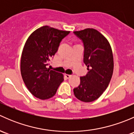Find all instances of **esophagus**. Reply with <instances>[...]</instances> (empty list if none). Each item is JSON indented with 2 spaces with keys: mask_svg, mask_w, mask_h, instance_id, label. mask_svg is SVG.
Masks as SVG:
<instances>
[{
  "mask_svg": "<svg viewBox=\"0 0 134 134\" xmlns=\"http://www.w3.org/2000/svg\"><path fill=\"white\" fill-rule=\"evenodd\" d=\"M64 76H65V77L66 78H67V79H68V78H71V75H67V74H65Z\"/></svg>",
  "mask_w": 134,
  "mask_h": 134,
  "instance_id": "esophagus-1",
  "label": "esophagus"
}]
</instances>
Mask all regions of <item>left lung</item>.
I'll return each instance as SVG.
<instances>
[{
	"label": "left lung",
	"instance_id": "obj_1",
	"mask_svg": "<svg viewBox=\"0 0 134 134\" xmlns=\"http://www.w3.org/2000/svg\"><path fill=\"white\" fill-rule=\"evenodd\" d=\"M74 33L84 44L83 62L88 72L80 77V83L73 90L80 100L91 102L99 98L107 89L113 71L111 47L107 39L94 28H86Z\"/></svg>",
	"mask_w": 134,
	"mask_h": 134
}]
</instances>
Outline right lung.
Instances as JSON below:
<instances>
[{"mask_svg": "<svg viewBox=\"0 0 134 134\" xmlns=\"http://www.w3.org/2000/svg\"><path fill=\"white\" fill-rule=\"evenodd\" d=\"M69 32L44 26L32 32L26 41L21 59V76L30 92L40 99L54 96L64 80L63 74L50 71L47 65Z\"/></svg>", "mask_w": 134, "mask_h": 134, "instance_id": "right-lung-1", "label": "right lung"}]
</instances>
